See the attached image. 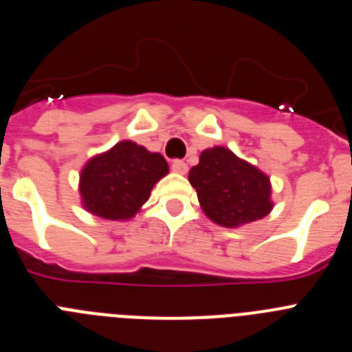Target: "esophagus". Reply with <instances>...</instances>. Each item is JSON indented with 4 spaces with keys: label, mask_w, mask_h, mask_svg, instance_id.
<instances>
[{
    "label": "esophagus",
    "mask_w": 352,
    "mask_h": 352,
    "mask_svg": "<svg viewBox=\"0 0 352 352\" xmlns=\"http://www.w3.org/2000/svg\"><path fill=\"white\" fill-rule=\"evenodd\" d=\"M173 170H174V173H178V174H186V170H188V166H186L183 160H174L173 162Z\"/></svg>",
    "instance_id": "obj_1"
}]
</instances>
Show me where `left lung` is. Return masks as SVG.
Instances as JSON below:
<instances>
[{"label":"left lung","mask_w":352,"mask_h":352,"mask_svg":"<svg viewBox=\"0 0 352 352\" xmlns=\"http://www.w3.org/2000/svg\"><path fill=\"white\" fill-rule=\"evenodd\" d=\"M188 182L204 214L217 226L234 229L264 219L273 210L268 174L226 146L204 149Z\"/></svg>","instance_id":"1"}]
</instances>
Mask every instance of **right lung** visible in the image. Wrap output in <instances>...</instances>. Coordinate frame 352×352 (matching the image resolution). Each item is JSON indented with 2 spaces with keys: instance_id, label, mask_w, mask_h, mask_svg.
Returning a JSON list of instances; mask_svg holds the SVG:
<instances>
[{
  "instance_id": "obj_1",
  "label": "right lung",
  "mask_w": 352,
  "mask_h": 352,
  "mask_svg": "<svg viewBox=\"0 0 352 352\" xmlns=\"http://www.w3.org/2000/svg\"><path fill=\"white\" fill-rule=\"evenodd\" d=\"M169 173L166 158L133 141H120L89 158L79 174L80 204L105 220H130Z\"/></svg>"
}]
</instances>
